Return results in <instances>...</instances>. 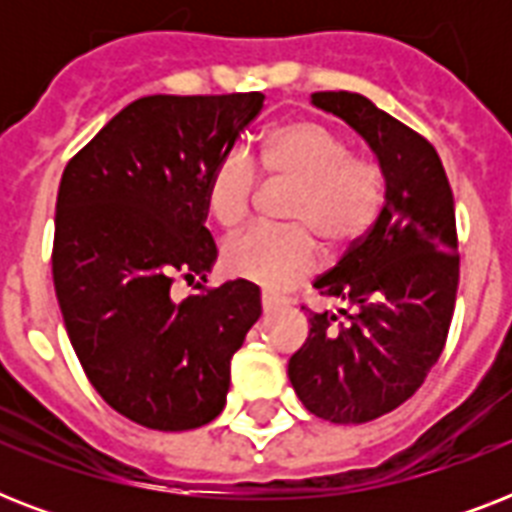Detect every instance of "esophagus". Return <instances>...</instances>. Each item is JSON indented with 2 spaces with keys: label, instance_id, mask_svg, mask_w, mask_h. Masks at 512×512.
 Here are the masks:
<instances>
[{
  "label": "esophagus",
  "instance_id": "34e87169",
  "mask_svg": "<svg viewBox=\"0 0 512 512\" xmlns=\"http://www.w3.org/2000/svg\"><path fill=\"white\" fill-rule=\"evenodd\" d=\"M260 305H263V313H271L273 308H279L281 300L276 295H268V292H263V297H260Z\"/></svg>",
  "mask_w": 512,
  "mask_h": 512
}]
</instances>
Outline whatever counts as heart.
Masks as SVG:
<instances>
[{"label": "heart", "instance_id": "heart-1", "mask_svg": "<svg viewBox=\"0 0 512 512\" xmlns=\"http://www.w3.org/2000/svg\"><path fill=\"white\" fill-rule=\"evenodd\" d=\"M260 167L279 183L295 185L287 220L303 228H252L223 247L225 271L268 289H284L311 271L319 247L358 241L385 204V180L372 162L350 159L345 140L319 122H287L268 132L260 146ZM255 172L241 151H228L204 180V204L223 228L244 223L252 207Z\"/></svg>", "mask_w": 512, "mask_h": 512}]
</instances>
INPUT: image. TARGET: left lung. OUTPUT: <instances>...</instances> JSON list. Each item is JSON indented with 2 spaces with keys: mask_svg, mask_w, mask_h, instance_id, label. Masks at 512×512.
Here are the masks:
<instances>
[{
  "mask_svg": "<svg viewBox=\"0 0 512 512\" xmlns=\"http://www.w3.org/2000/svg\"><path fill=\"white\" fill-rule=\"evenodd\" d=\"M311 103L361 135L385 180V204L366 236L313 281L342 308L311 311L287 374L308 412L361 425L412 398L444 350L460 281L454 196L436 148L369 98L313 92Z\"/></svg>",
  "mask_w": 512,
  "mask_h": 512,
  "instance_id": "obj_1",
  "label": "left lung"
}]
</instances>
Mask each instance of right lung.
Listing matches in <instances>:
<instances>
[{
	"instance_id": "add662e5",
	"label": "right lung",
	"mask_w": 512,
	"mask_h": 512,
	"mask_svg": "<svg viewBox=\"0 0 512 512\" xmlns=\"http://www.w3.org/2000/svg\"><path fill=\"white\" fill-rule=\"evenodd\" d=\"M263 100L140 98L60 177L52 281L68 340L103 401L143 428L215 420L233 353L260 319V289L244 279L188 298L171 287L175 278L207 281L215 265L204 180Z\"/></svg>"
}]
</instances>
